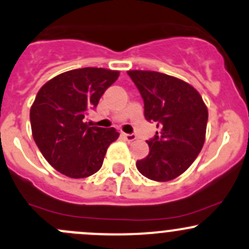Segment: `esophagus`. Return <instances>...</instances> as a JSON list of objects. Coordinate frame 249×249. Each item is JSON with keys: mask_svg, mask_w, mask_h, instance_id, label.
<instances>
[{"mask_svg": "<svg viewBox=\"0 0 249 249\" xmlns=\"http://www.w3.org/2000/svg\"><path fill=\"white\" fill-rule=\"evenodd\" d=\"M123 136H124V139L129 142H132L136 140V135L135 134H123Z\"/></svg>", "mask_w": 249, "mask_h": 249, "instance_id": "esophagus-1", "label": "esophagus"}]
</instances>
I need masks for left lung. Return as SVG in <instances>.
Listing matches in <instances>:
<instances>
[{"instance_id": "left-lung-1", "label": "left lung", "mask_w": 249, "mask_h": 249, "mask_svg": "<svg viewBox=\"0 0 249 249\" xmlns=\"http://www.w3.org/2000/svg\"><path fill=\"white\" fill-rule=\"evenodd\" d=\"M141 93L144 118L158 131L146 141L149 153L136 161L140 173L154 181H170L189 169L203 147L208 110L190 84L158 71H130Z\"/></svg>"}]
</instances>
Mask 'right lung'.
<instances>
[{
    "label": "right lung",
    "mask_w": 249,
    "mask_h": 249,
    "mask_svg": "<svg viewBox=\"0 0 249 249\" xmlns=\"http://www.w3.org/2000/svg\"><path fill=\"white\" fill-rule=\"evenodd\" d=\"M118 76L119 71L103 68L74 69L40 89L30 109L31 131L42 156L57 171L81 178L101 169L119 132L90 126L85 117Z\"/></svg>",
    "instance_id": "add662e5"
}]
</instances>
